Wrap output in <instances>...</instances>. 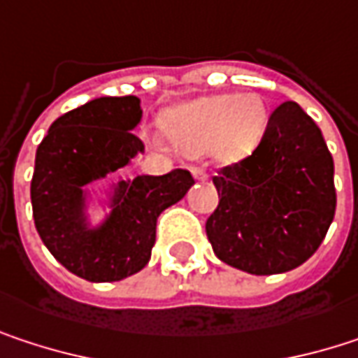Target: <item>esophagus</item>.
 I'll list each match as a JSON object with an SVG mask.
<instances>
[{"mask_svg":"<svg viewBox=\"0 0 358 358\" xmlns=\"http://www.w3.org/2000/svg\"><path fill=\"white\" fill-rule=\"evenodd\" d=\"M192 176H194V180H207L209 178V174L203 170V168H192Z\"/></svg>","mask_w":358,"mask_h":358,"instance_id":"34e87169","label":"esophagus"}]
</instances>
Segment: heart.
Wrapping results in <instances>:
<instances>
[{"instance_id":"obj_1","label":"heart","mask_w":358,"mask_h":358,"mask_svg":"<svg viewBox=\"0 0 358 358\" xmlns=\"http://www.w3.org/2000/svg\"><path fill=\"white\" fill-rule=\"evenodd\" d=\"M267 126V109L255 93L213 95L174 108L166 128L182 153L232 166L257 149Z\"/></svg>"}]
</instances>
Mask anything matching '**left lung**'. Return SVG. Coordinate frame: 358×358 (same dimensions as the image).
Returning a JSON list of instances; mask_svg holds the SVG:
<instances>
[{"label":"left lung","instance_id":"1","mask_svg":"<svg viewBox=\"0 0 358 358\" xmlns=\"http://www.w3.org/2000/svg\"><path fill=\"white\" fill-rule=\"evenodd\" d=\"M213 184L220 205L205 224L207 238L220 261L252 275L303 265L336 213L331 153L294 101L269 115L252 155L222 168Z\"/></svg>","mask_w":358,"mask_h":358}]
</instances>
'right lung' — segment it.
Returning <instances> with one entry per match:
<instances>
[{"label":"right lung","instance_id":"add662e5","mask_svg":"<svg viewBox=\"0 0 358 358\" xmlns=\"http://www.w3.org/2000/svg\"><path fill=\"white\" fill-rule=\"evenodd\" d=\"M143 117L141 99L97 97L59 115L41 141L31 182L33 217L43 245L72 273L89 282H117L141 271L155 245L164 209L194 184L190 172L120 178L99 205L109 209L91 224L87 184L126 168L145 145L132 130Z\"/></svg>","mask_w":358,"mask_h":358}]
</instances>
